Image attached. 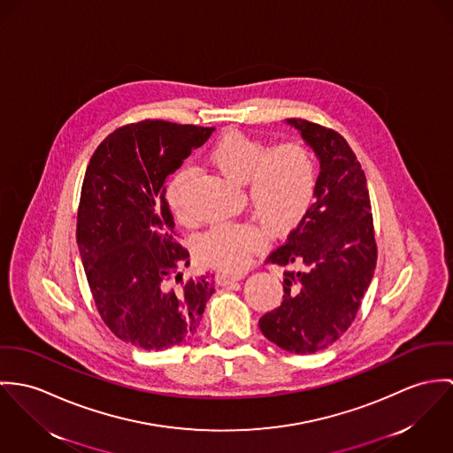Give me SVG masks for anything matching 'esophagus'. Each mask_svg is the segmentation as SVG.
I'll list each match as a JSON object with an SVG mask.
<instances>
[{
    "mask_svg": "<svg viewBox=\"0 0 453 453\" xmlns=\"http://www.w3.org/2000/svg\"><path fill=\"white\" fill-rule=\"evenodd\" d=\"M242 278H243V274H227V273H217L215 274V281L220 287H227V285H231L234 281H240Z\"/></svg>",
    "mask_w": 453,
    "mask_h": 453,
    "instance_id": "1",
    "label": "esophagus"
}]
</instances>
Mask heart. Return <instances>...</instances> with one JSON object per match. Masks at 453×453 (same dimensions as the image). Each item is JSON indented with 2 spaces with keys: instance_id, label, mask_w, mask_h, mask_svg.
Returning a JSON list of instances; mask_svg holds the SVG:
<instances>
[{
  "instance_id": "obj_1",
  "label": "heart",
  "mask_w": 453,
  "mask_h": 453,
  "mask_svg": "<svg viewBox=\"0 0 453 453\" xmlns=\"http://www.w3.org/2000/svg\"><path fill=\"white\" fill-rule=\"evenodd\" d=\"M208 163L224 177L243 184L253 213L274 233L294 229L307 213L316 191V166L302 142H281L271 150L243 132H226L208 151ZM193 172L184 168L166 188L172 210L186 215V196ZM265 245V234L253 224H224L204 233L198 257L226 273H242Z\"/></svg>"
}]
</instances>
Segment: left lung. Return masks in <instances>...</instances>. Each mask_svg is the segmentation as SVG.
<instances>
[{"mask_svg":"<svg viewBox=\"0 0 453 453\" xmlns=\"http://www.w3.org/2000/svg\"><path fill=\"white\" fill-rule=\"evenodd\" d=\"M319 161L314 203L287 243L265 262L285 271L283 302L258 319L278 348L311 354L332 346L354 321L373 278L377 245L366 177L337 132L305 119L285 121Z\"/></svg>","mask_w":453,"mask_h":453,"instance_id":"8db88e82","label":"left lung"}]
</instances>
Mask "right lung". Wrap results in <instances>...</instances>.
Masks as SVG:
<instances>
[{
	"mask_svg": "<svg viewBox=\"0 0 453 453\" xmlns=\"http://www.w3.org/2000/svg\"><path fill=\"white\" fill-rule=\"evenodd\" d=\"M215 128L146 119L114 130L85 173L76 242L90 292L109 330L163 351L189 341L213 281L182 280L189 251L175 240L165 180Z\"/></svg>",
	"mask_w": 453,
	"mask_h": 453,
	"instance_id": "add662e5",
	"label": "right lung"
}]
</instances>
